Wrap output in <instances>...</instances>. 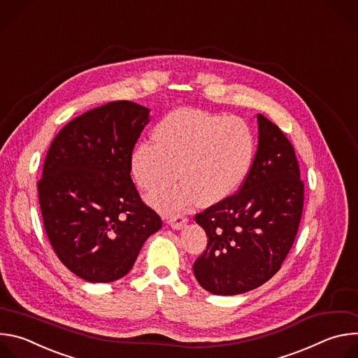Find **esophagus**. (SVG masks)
Masks as SVG:
<instances>
[{"label":"esophagus","instance_id":"obj_1","mask_svg":"<svg viewBox=\"0 0 358 358\" xmlns=\"http://www.w3.org/2000/svg\"><path fill=\"white\" fill-rule=\"evenodd\" d=\"M169 225L176 229V231H181L185 225H187V218L181 217V215H177V217H173L169 220Z\"/></svg>","mask_w":358,"mask_h":358}]
</instances>
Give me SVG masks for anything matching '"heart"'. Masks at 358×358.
Returning <instances> with one entry per match:
<instances>
[{"mask_svg": "<svg viewBox=\"0 0 358 358\" xmlns=\"http://www.w3.org/2000/svg\"><path fill=\"white\" fill-rule=\"evenodd\" d=\"M155 141H143L131 152L136 182L152 191L182 178L174 187L152 192L148 202L163 214L187 210L199 198L217 203L238 191L253 157V136L241 117L198 109H178L155 129Z\"/></svg>", "mask_w": 358, "mask_h": 358, "instance_id": "b5f03b06", "label": "heart"}]
</instances>
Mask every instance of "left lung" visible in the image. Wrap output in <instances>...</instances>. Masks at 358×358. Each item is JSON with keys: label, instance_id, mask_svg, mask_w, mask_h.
Masks as SVG:
<instances>
[{"label": "left lung", "instance_id": "1", "mask_svg": "<svg viewBox=\"0 0 358 358\" xmlns=\"http://www.w3.org/2000/svg\"><path fill=\"white\" fill-rule=\"evenodd\" d=\"M301 211L294 150L276 124L258 115L257 155L239 192L195 215L208 238L192 266L201 287L234 296L268 282L293 245Z\"/></svg>", "mask_w": 358, "mask_h": 358}]
</instances>
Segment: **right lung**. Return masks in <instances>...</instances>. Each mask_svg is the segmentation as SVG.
<instances>
[{
    "label": "right lung",
    "mask_w": 358,
    "mask_h": 358,
    "mask_svg": "<svg viewBox=\"0 0 358 358\" xmlns=\"http://www.w3.org/2000/svg\"><path fill=\"white\" fill-rule=\"evenodd\" d=\"M148 122V108L112 101L69 122L48 150L38 182L43 227L59 261L83 280L127 275L162 228L130 177L131 151Z\"/></svg>",
    "instance_id": "1"
}]
</instances>
